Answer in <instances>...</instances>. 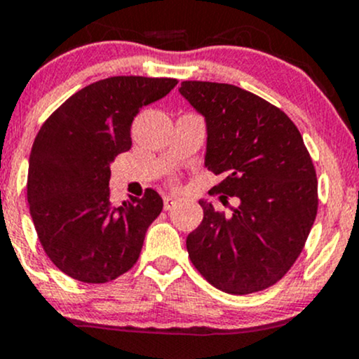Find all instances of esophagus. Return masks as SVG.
<instances>
[{"instance_id": "1", "label": "esophagus", "mask_w": 359, "mask_h": 359, "mask_svg": "<svg viewBox=\"0 0 359 359\" xmlns=\"http://www.w3.org/2000/svg\"><path fill=\"white\" fill-rule=\"evenodd\" d=\"M175 204H177L175 197H172V196L163 197V208H165V211H170V209H174Z\"/></svg>"}]
</instances>
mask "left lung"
I'll use <instances>...</instances> for the list:
<instances>
[{
	"label": "left lung",
	"mask_w": 359,
	"mask_h": 359,
	"mask_svg": "<svg viewBox=\"0 0 359 359\" xmlns=\"http://www.w3.org/2000/svg\"><path fill=\"white\" fill-rule=\"evenodd\" d=\"M179 93L205 118L208 170L222 180L211 192L236 197L226 216L199 201L204 219L187 236L199 273L226 294L246 295L277 283L299 258L317 214V177L290 118L238 86L184 81Z\"/></svg>",
	"instance_id": "left-lung-1"
}]
</instances>
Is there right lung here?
<instances>
[{
	"label": "right lung",
	"instance_id": "add662e5",
	"mask_svg": "<svg viewBox=\"0 0 359 359\" xmlns=\"http://www.w3.org/2000/svg\"><path fill=\"white\" fill-rule=\"evenodd\" d=\"M175 86L168 77H108L77 90L40 128L28 160L27 199L45 253L69 277L106 283L137 263L163 201L147 189L142 199L113 204L109 165L131 148L140 109Z\"/></svg>",
	"mask_w": 359,
	"mask_h": 359
}]
</instances>
